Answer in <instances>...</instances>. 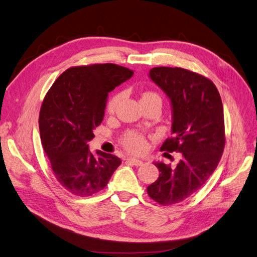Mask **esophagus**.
Listing matches in <instances>:
<instances>
[{
	"label": "esophagus",
	"mask_w": 257,
	"mask_h": 257,
	"mask_svg": "<svg viewBox=\"0 0 257 257\" xmlns=\"http://www.w3.org/2000/svg\"><path fill=\"white\" fill-rule=\"evenodd\" d=\"M127 162H129L130 164L132 165H136V167H140V165L143 164V161L142 160H139V159H136V158H132V157H130V158H127L126 159Z\"/></svg>",
	"instance_id": "1"
}]
</instances>
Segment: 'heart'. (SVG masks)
Segmentation results:
<instances>
[{
  "mask_svg": "<svg viewBox=\"0 0 257 257\" xmlns=\"http://www.w3.org/2000/svg\"><path fill=\"white\" fill-rule=\"evenodd\" d=\"M151 98H159L160 99V97L158 95H157L156 93H153V92H146L142 96V99H151ZM119 100H120V95H116L113 98H111L109 102H107V104H106V112L113 113L115 111V109H116ZM122 143L126 146L127 150H129L131 152H135V153H139L141 151H143L146 147V141H145L144 137L138 134V132H134V131L129 132V134H127L125 136V138H123V140H122Z\"/></svg>",
  "mask_w": 257,
  "mask_h": 257,
  "instance_id": "obj_1",
  "label": "heart"
}]
</instances>
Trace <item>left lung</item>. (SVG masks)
I'll list each match as a JSON object with an SVG mask.
<instances>
[{
    "mask_svg": "<svg viewBox=\"0 0 257 257\" xmlns=\"http://www.w3.org/2000/svg\"><path fill=\"white\" fill-rule=\"evenodd\" d=\"M148 76L168 96L172 107V138L160 150L183 155L174 169L154 162L160 174L147 193L168 206L200 190L218 167L225 144L223 104L216 85L201 74L179 67H155Z\"/></svg>",
    "mask_w": 257,
    "mask_h": 257,
    "instance_id": "1",
    "label": "left lung"
}]
</instances>
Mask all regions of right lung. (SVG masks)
Segmentation results:
<instances>
[{"instance_id":"right-lung-1","label":"right lung","mask_w":257,"mask_h":257,"mask_svg":"<svg viewBox=\"0 0 257 257\" xmlns=\"http://www.w3.org/2000/svg\"><path fill=\"white\" fill-rule=\"evenodd\" d=\"M115 64L72 67L63 72L47 93L39 113L44 150L57 181L78 196H90L109 183L121 160L89 151L94 129L103 120L110 92L134 76Z\"/></svg>"}]
</instances>
